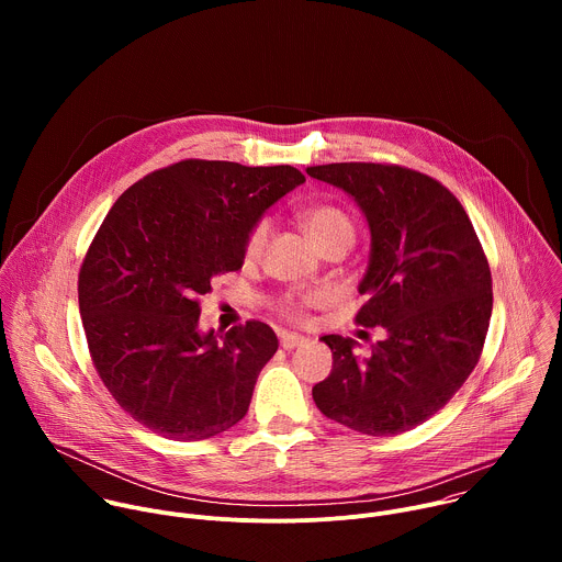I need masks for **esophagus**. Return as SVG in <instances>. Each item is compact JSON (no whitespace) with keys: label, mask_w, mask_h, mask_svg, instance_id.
Instances as JSON below:
<instances>
[{"label":"esophagus","mask_w":562,"mask_h":562,"mask_svg":"<svg viewBox=\"0 0 562 562\" xmlns=\"http://www.w3.org/2000/svg\"><path fill=\"white\" fill-rule=\"evenodd\" d=\"M280 345H282V349L291 351V349H295V347L306 345V338H304V336H297V334H280Z\"/></svg>","instance_id":"esophagus-1"}]
</instances>
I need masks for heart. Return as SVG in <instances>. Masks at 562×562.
I'll return each instance as SVG.
<instances>
[{
	"label": "heart",
	"instance_id": "obj_1",
	"mask_svg": "<svg viewBox=\"0 0 562 562\" xmlns=\"http://www.w3.org/2000/svg\"><path fill=\"white\" fill-rule=\"evenodd\" d=\"M302 226L306 231V235L311 237V243L317 247L323 243H329V239L334 237H351L353 239V224L349 220V215L345 211H340L338 206H329V204H323V206H311L302 213ZM267 235H269V220H260L249 237H247V245H245V254L247 258H258L265 243H267ZM315 302V297H302V300H286L284 304V311L289 315H300V308L304 304H311Z\"/></svg>",
	"mask_w": 562,
	"mask_h": 562
}]
</instances>
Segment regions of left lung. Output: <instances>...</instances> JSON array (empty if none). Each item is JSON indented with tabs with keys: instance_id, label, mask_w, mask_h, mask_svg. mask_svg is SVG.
<instances>
[{
	"instance_id": "8db88e82",
	"label": "left lung",
	"mask_w": 562,
	"mask_h": 562,
	"mask_svg": "<svg viewBox=\"0 0 562 562\" xmlns=\"http://www.w3.org/2000/svg\"><path fill=\"white\" fill-rule=\"evenodd\" d=\"M362 211L371 251L356 323L382 327L367 358L342 336L319 338L334 353L313 386L327 418L367 434L409 431L462 386L483 351L492 317V273L462 204L440 182L391 165L308 167Z\"/></svg>"
}]
</instances>
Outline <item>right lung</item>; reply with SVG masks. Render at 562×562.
<instances>
[{
	"mask_svg": "<svg viewBox=\"0 0 562 562\" xmlns=\"http://www.w3.org/2000/svg\"><path fill=\"white\" fill-rule=\"evenodd\" d=\"M304 180L289 165L184 159L104 217L79 271V315L104 386L153 434L195 442L247 416L278 338L265 323L202 331L198 297L243 269L251 228Z\"/></svg>",
	"mask_w": 562,
	"mask_h": 562,
	"instance_id": "1",
	"label": "right lung"
}]
</instances>
